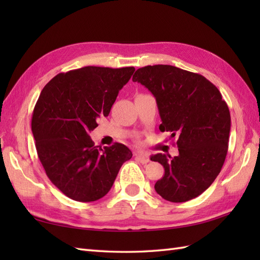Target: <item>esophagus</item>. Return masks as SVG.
<instances>
[{"instance_id":"esophagus-1","label":"esophagus","mask_w":260,"mask_h":260,"mask_svg":"<svg viewBox=\"0 0 260 260\" xmlns=\"http://www.w3.org/2000/svg\"><path fill=\"white\" fill-rule=\"evenodd\" d=\"M135 158L142 164H146L150 162V157H148L144 153H135Z\"/></svg>"}]
</instances>
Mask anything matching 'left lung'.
Instances as JSON below:
<instances>
[{
  "instance_id": "1",
  "label": "left lung",
  "mask_w": 260,
  "mask_h": 260,
  "mask_svg": "<svg viewBox=\"0 0 260 260\" xmlns=\"http://www.w3.org/2000/svg\"><path fill=\"white\" fill-rule=\"evenodd\" d=\"M133 81L145 86L156 99L161 132L178 136L179 155L158 153L164 175L154 187L171 202H185L213 183L228 152L230 112L219 89L203 76L169 64L136 70Z\"/></svg>"
}]
</instances>
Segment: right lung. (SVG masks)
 Segmentation results:
<instances>
[{
    "label": "right lung",
    "mask_w": 260,
    "mask_h": 260,
    "mask_svg": "<svg viewBox=\"0 0 260 260\" xmlns=\"http://www.w3.org/2000/svg\"><path fill=\"white\" fill-rule=\"evenodd\" d=\"M134 67L88 66L59 74L43 88L33 109L31 128L39 159L49 180L75 201L105 197L133 154L124 144L95 146L89 133L108 116Z\"/></svg>",
    "instance_id": "obj_1"
}]
</instances>
